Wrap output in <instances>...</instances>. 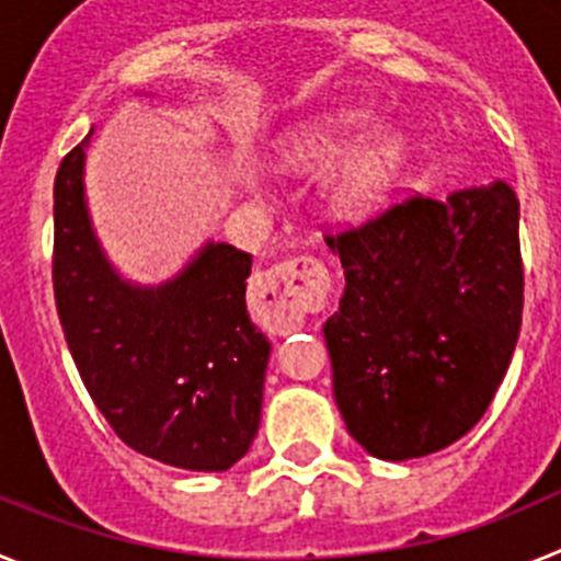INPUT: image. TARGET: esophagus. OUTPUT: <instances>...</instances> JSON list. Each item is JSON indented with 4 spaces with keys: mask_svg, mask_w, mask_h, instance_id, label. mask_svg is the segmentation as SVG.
<instances>
[{
    "mask_svg": "<svg viewBox=\"0 0 561 561\" xmlns=\"http://www.w3.org/2000/svg\"><path fill=\"white\" fill-rule=\"evenodd\" d=\"M329 272L314 257H291L266 272H255L250 284V309L272 334L300 331L309 311L323 309Z\"/></svg>",
    "mask_w": 561,
    "mask_h": 561,
    "instance_id": "obj_1",
    "label": "esophagus"
}]
</instances>
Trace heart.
Here are the masks:
<instances>
[{"label": "heart", "instance_id": "1", "mask_svg": "<svg viewBox=\"0 0 561 561\" xmlns=\"http://www.w3.org/2000/svg\"><path fill=\"white\" fill-rule=\"evenodd\" d=\"M376 131L374 112L334 108L286 134L275 148V162L291 173L340 165L325 180V205L342 221H368L388 205L408 168V142L399 134L375 141Z\"/></svg>", "mask_w": 561, "mask_h": 561}]
</instances>
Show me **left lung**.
<instances>
[{
	"mask_svg": "<svg viewBox=\"0 0 561 561\" xmlns=\"http://www.w3.org/2000/svg\"><path fill=\"white\" fill-rule=\"evenodd\" d=\"M345 270L323 334L359 447L424 458L463 438L503 381L523 323L519 199L494 180L329 236Z\"/></svg>",
	"mask_w": 561,
	"mask_h": 561,
	"instance_id": "1",
	"label": "left lung"
}]
</instances>
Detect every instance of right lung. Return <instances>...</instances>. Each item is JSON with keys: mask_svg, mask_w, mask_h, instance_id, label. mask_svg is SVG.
I'll use <instances>...</instances> for the list:
<instances>
[{"mask_svg": "<svg viewBox=\"0 0 561 561\" xmlns=\"http://www.w3.org/2000/svg\"><path fill=\"white\" fill-rule=\"evenodd\" d=\"M92 131L64 157L53 205V284L69 354L128 447L187 472H225L257 433L272 351L247 314L252 255L205 241L162 284L123 277L89 213Z\"/></svg>", "mask_w": 561, "mask_h": 561, "instance_id": "obj_1", "label": "right lung"}]
</instances>
